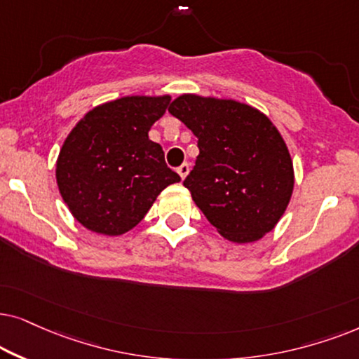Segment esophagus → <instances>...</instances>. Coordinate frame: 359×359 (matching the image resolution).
Wrapping results in <instances>:
<instances>
[{
	"mask_svg": "<svg viewBox=\"0 0 359 359\" xmlns=\"http://www.w3.org/2000/svg\"><path fill=\"white\" fill-rule=\"evenodd\" d=\"M189 170H190V165H189V164H182V165L179 167V169H177V174H179V175H180V179L184 180L185 177L189 175Z\"/></svg>",
	"mask_w": 359,
	"mask_h": 359,
	"instance_id": "1",
	"label": "esophagus"
}]
</instances>
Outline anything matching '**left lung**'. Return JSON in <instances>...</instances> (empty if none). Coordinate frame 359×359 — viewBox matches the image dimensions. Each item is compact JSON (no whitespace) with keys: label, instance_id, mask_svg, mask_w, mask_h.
<instances>
[{"label":"left lung","instance_id":"1","mask_svg":"<svg viewBox=\"0 0 359 359\" xmlns=\"http://www.w3.org/2000/svg\"><path fill=\"white\" fill-rule=\"evenodd\" d=\"M169 113L198 137V156L184 185L228 241L246 245L272 231L285 213L295 175L274 123L251 104L184 93Z\"/></svg>","mask_w":359,"mask_h":359}]
</instances>
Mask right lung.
<instances>
[{
	"instance_id": "add662e5",
	"label": "right lung",
	"mask_w": 359,
	"mask_h": 359,
	"mask_svg": "<svg viewBox=\"0 0 359 359\" xmlns=\"http://www.w3.org/2000/svg\"><path fill=\"white\" fill-rule=\"evenodd\" d=\"M170 95H128L98 104L72 128L55 162L57 187L90 231L119 236L136 226L180 177L165 165L149 130Z\"/></svg>"
}]
</instances>
